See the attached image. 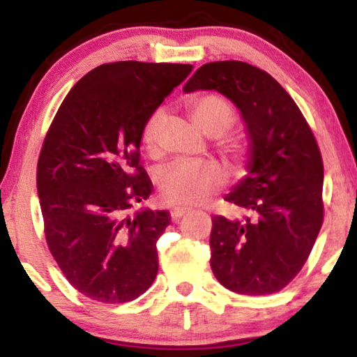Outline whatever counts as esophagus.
Masks as SVG:
<instances>
[{
	"label": "esophagus",
	"mask_w": 357,
	"mask_h": 357,
	"mask_svg": "<svg viewBox=\"0 0 357 357\" xmlns=\"http://www.w3.org/2000/svg\"><path fill=\"white\" fill-rule=\"evenodd\" d=\"M169 212H171V219L179 220L184 214H188L189 209H188V207H174V209H171Z\"/></svg>",
	"instance_id": "1"
}]
</instances>
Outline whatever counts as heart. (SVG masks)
Wrapping results in <instances>:
<instances>
[{
	"label": "heart",
	"instance_id": "obj_1",
	"mask_svg": "<svg viewBox=\"0 0 357 357\" xmlns=\"http://www.w3.org/2000/svg\"><path fill=\"white\" fill-rule=\"evenodd\" d=\"M191 116L199 128L211 137H224L236 121L231 103L219 96H202L189 105ZM165 110H156L142 130V143L148 151H155ZM222 184V174L212 161H176L158 174V194L165 204L197 206L202 204Z\"/></svg>",
	"mask_w": 357,
	"mask_h": 357
}]
</instances>
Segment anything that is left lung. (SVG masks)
<instances>
[{
	"label": "left lung",
	"instance_id": "1",
	"mask_svg": "<svg viewBox=\"0 0 357 357\" xmlns=\"http://www.w3.org/2000/svg\"><path fill=\"white\" fill-rule=\"evenodd\" d=\"M183 90L222 93L241 112L249 139L247 174L224 197L247 215L212 219V273L241 295L280 291L305 265L323 224L317 139L287 90L247 62L204 64Z\"/></svg>",
	"mask_w": 357,
	"mask_h": 357
}]
</instances>
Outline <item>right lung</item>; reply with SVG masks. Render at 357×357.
<instances>
[{"instance_id": "add662e5", "label": "right lung", "mask_w": 357, "mask_h": 357, "mask_svg": "<svg viewBox=\"0 0 357 357\" xmlns=\"http://www.w3.org/2000/svg\"><path fill=\"white\" fill-rule=\"evenodd\" d=\"M191 64L121 61L79 80L59 107L38 163L49 250L75 290L102 303L143 295L158 273L168 211L130 207L150 197L142 130Z\"/></svg>"}]
</instances>
